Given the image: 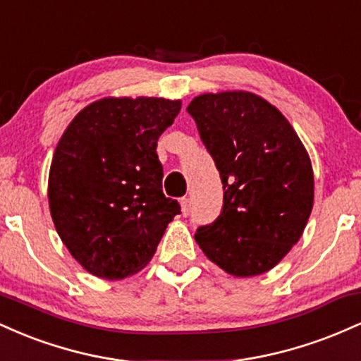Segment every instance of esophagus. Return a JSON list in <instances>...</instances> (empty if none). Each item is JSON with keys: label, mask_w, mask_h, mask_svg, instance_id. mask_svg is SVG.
Returning <instances> with one entry per match:
<instances>
[{"label": "esophagus", "mask_w": 361, "mask_h": 361, "mask_svg": "<svg viewBox=\"0 0 361 361\" xmlns=\"http://www.w3.org/2000/svg\"><path fill=\"white\" fill-rule=\"evenodd\" d=\"M180 204H181V214H183L185 217H186V215L190 214V198L183 197V198H181V200H180Z\"/></svg>", "instance_id": "34e87169"}]
</instances>
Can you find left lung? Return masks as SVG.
I'll return each instance as SVG.
<instances>
[{
  "label": "left lung",
  "instance_id": "1",
  "mask_svg": "<svg viewBox=\"0 0 361 361\" xmlns=\"http://www.w3.org/2000/svg\"><path fill=\"white\" fill-rule=\"evenodd\" d=\"M221 175V215L195 241L234 276L271 270L300 239L314 204L310 159L287 118L247 91L200 94L186 109Z\"/></svg>",
  "mask_w": 361,
  "mask_h": 361
}]
</instances>
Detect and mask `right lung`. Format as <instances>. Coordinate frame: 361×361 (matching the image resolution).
I'll list each match as a JSON object with an SVG mask.
<instances>
[{
	"instance_id": "1",
	"label": "right lung",
	"mask_w": 361,
	"mask_h": 361,
	"mask_svg": "<svg viewBox=\"0 0 361 361\" xmlns=\"http://www.w3.org/2000/svg\"><path fill=\"white\" fill-rule=\"evenodd\" d=\"M180 100L105 98L66 128L49 173L57 234L91 275L120 280L154 256L181 207L163 193L157 139Z\"/></svg>"
}]
</instances>
